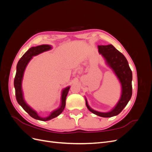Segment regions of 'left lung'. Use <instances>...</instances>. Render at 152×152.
Wrapping results in <instances>:
<instances>
[{"label": "left lung", "instance_id": "obj_1", "mask_svg": "<svg viewBox=\"0 0 152 152\" xmlns=\"http://www.w3.org/2000/svg\"><path fill=\"white\" fill-rule=\"evenodd\" d=\"M98 51L105 59L108 65L115 73L122 86V94L118 102L111 111L107 113L99 112L92 109L86 99V104L90 112L102 117H112L120 113L130 100L132 93V74L126 57L112 44L98 45Z\"/></svg>", "mask_w": 152, "mask_h": 152}]
</instances>
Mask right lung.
Masks as SVG:
<instances>
[{
    "label": "right lung",
    "instance_id": "right-lung-1",
    "mask_svg": "<svg viewBox=\"0 0 152 152\" xmlns=\"http://www.w3.org/2000/svg\"><path fill=\"white\" fill-rule=\"evenodd\" d=\"M50 49H51V46H50L49 45H38V46L37 47H32L30 48L23 54V56L20 58L19 61L18 63V65L16 66V73L15 75V80H14V86H15V88L16 98L18 103H19L20 105L21 106V107L24 109L25 111L28 113L31 117L37 119V120L42 121H49L50 119L58 117L59 115H60L61 113V112L63 111L64 108L65 107L66 98L69 91V89H70V87H67L62 91L61 102V103L59 108L53 111L48 117L42 118L40 117L37 114V113L31 107H30L25 102V100L23 99V96L21 83L25 68L29 61H30V59L32 58V57L36 56V55H38L40 53H42L44 51H47V50H50Z\"/></svg>",
    "mask_w": 152,
    "mask_h": 152
}]
</instances>
